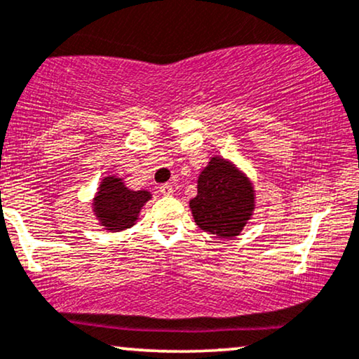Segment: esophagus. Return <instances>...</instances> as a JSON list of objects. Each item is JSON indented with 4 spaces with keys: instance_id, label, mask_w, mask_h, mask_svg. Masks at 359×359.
Returning a JSON list of instances; mask_svg holds the SVG:
<instances>
[{
    "instance_id": "obj_1",
    "label": "esophagus",
    "mask_w": 359,
    "mask_h": 359,
    "mask_svg": "<svg viewBox=\"0 0 359 359\" xmlns=\"http://www.w3.org/2000/svg\"><path fill=\"white\" fill-rule=\"evenodd\" d=\"M158 190H161L164 195H172L174 194V189H172L170 184H161L158 185Z\"/></svg>"
}]
</instances>
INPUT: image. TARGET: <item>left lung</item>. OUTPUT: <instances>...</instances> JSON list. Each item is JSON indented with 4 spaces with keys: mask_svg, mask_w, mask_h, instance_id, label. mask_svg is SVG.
I'll return each mask as SVG.
<instances>
[{
    "mask_svg": "<svg viewBox=\"0 0 359 359\" xmlns=\"http://www.w3.org/2000/svg\"><path fill=\"white\" fill-rule=\"evenodd\" d=\"M253 189L248 179L224 158L212 157L198 177L190 201L195 224L217 237H237L252 217Z\"/></svg>",
    "mask_w": 359,
    "mask_h": 359,
    "instance_id": "8db88e82",
    "label": "left lung"
}]
</instances>
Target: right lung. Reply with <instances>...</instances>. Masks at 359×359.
Listing matches in <instances>:
<instances>
[{"instance_id": "right-lung-1", "label": "right lung", "mask_w": 359, "mask_h": 359, "mask_svg": "<svg viewBox=\"0 0 359 359\" xmlns=\"http://www.w3.org/2000/svg\"><path fill=\"white\" fill-rule=\"evenodd\" d=\"M149 198L147 190H130L119 177H106L94 198V210L107 230L119 232L134 225Z\"/></svg>"}]
</instances>
